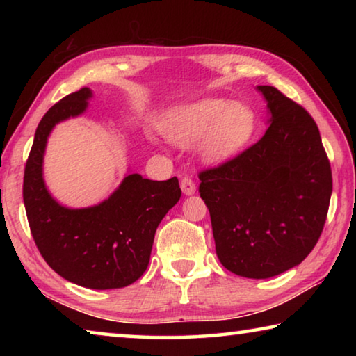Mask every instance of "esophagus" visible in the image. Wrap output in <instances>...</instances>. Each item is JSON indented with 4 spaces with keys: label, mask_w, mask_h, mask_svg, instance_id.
I'll return each instance as SVG.
<instances>
[{
    "label": "esophagus",
    "mask_w": 356,
    "mask_h": 356,
    "mask_svg": "<svg viewBox=\"0 0 356 356\" xmlns=\"http://www.w3.org/2000/svg\"><path fill=\"white\" fill-rule=\"evenodd\" d=\"M180 188H182L184 195L185 196H190V195H195L196 191V184L195 180H193L191 177H184L182 182H180Z\"/></svg>",
    "instance_id": "34e87169"
}]
</instances>
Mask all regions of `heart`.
<instances>
[{
  "label": "heart",
  "mask_w": 356,
  "mask_h": 356,
  "mask_svg": "<svg viewBox=\"0 0 356 356\" xmlns=\"http://www.w3.org/2000/svg\"><path fill=\"white\" fill-rule=\"evenodd\" d=\"M257 129L252 108L218 97H207L182 106L166 122V135L180 147L201 141L209 163H225L248 146Z\"/></svg>",
  "instance_id": "b5f03b06"
}]
</instances>
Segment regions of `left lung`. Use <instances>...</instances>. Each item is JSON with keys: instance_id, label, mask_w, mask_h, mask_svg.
<instances>
[{"instance_id": "obj_1", "label": "left lung", "mask_w": 356, "mask_h": 356, "mask_svg": "<svg viewBox=\"0 0 356 356\" xmlns=\"http://www.w3.org/2000/svg\"><path fill=\"white\" fill-rule=\"evenodd\" d=\"M270 125L242 154L200 172L222 267L272 278L314 248L327 220L333 179L317 124L273 86H257Z\"/></svg>"}]
</instances>
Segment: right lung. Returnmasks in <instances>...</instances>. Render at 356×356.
<instances>
[{
	"mask_svg": "<svg viewBox=\"0 0 356 356\" xmlns=\"http://www.w3.org/2000/svg\"><path fill=\"white\" fill-rule=\"evenodd\" d=\"M91 97V89L81 88L42 118L25 166L23 202L45 262L74 284L105 291L130 286L146 272L156 227L182 190L177 177L159 182L129 174L97 206L69 209L53 200L42 176L48 135L58 122L86 110Z\"/></svg>",
	"mask_w": 356,
	"mask_h": 356,
	"instance_id": "add662e5",
	"label": "right lung"
}]
</instances>
